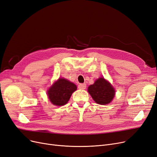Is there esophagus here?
Segmentation results:
<instances>
[{"mask_svg": "<svg viewBox=\"0 0 157 157\" xmlns=\"http://www.w3.org/2000/svg\"><path fill=\"white\" fill-rule=\"evenodd\" d=\"M86 86V85L85 83H81L78 85V88L79 89H85Z\"/></svg>", "mask_w": 157, "mask_h": 157, "instance_id": "obj_1", "label": "esophagus"}]
</instances>
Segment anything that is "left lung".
<instances>
[{
    "label": "left lung",
    "instance_id": "8db88e82",
    "mask_svg": "<svg viewBox=\"0 0 157 157\" xmlns=\"http://www.w3.org/2000/svg\"><path fill=\"white\" fill-rule=\"evenodd\" d=\"M89 93L96 103L100 105H107L111 103L115 96V90L104 78H100L93 85L88 87Z\"/></svg>",
    "mask_w": 157,
    "mask_h": 157
}]
</instances>
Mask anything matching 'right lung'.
Returning a JSON list of instances; mask_svg holds the SVG:
<instances>
[{
  "label": "right lung",
  "mask_w": 157,
  "mask_h": 157,
  "mask_svg": "<svg viewBox=\"0 0 157 157\" xmlns=\"http://www.w3.org/2000/svg\"><path fill=\"white\" fill-rule=\"evenodd\" d=\"M77 90L74 83L65 78H59L47 91L50 102L56 106L65 105L73 92Z\"/></svg>",
  "instance_id": "add662e5"
}]
</instances>
